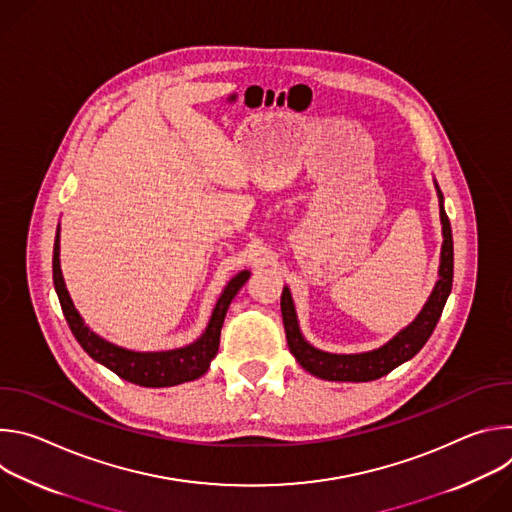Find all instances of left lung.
I'll list each match as a JSON object with an SVG mask.
<instances>
[{"mask_svg":"<svg viewBox=\"0 0 512 512\" xmlns=\"http://www.w3.org/2000/svg\"><path fill=\"white\" fill-rule=\"evenodd\" d=\"M433 184H435L437 200H440V221H442V237H444L442 253H440V269H437V281L431 289L427 302L423 304L419 314L413 318V322L401 328L383 346L367 352H354V354H336V352H328L312 346L300 330L296 306H294V300H291V291L287 285H283L281 316H283L285 338H287L289 352L296 356V360L302 364L304 371L324 381L367 383V381H375L389 375L393 369L399 367V364L411 360L429 340L448 302V296L452 291V279H454L452 227L444 208V194L435 180Z\"/></svg>","mask_w":512,"mask_h":512,"instance_id":"1","label":"left lung"}]
</instances>
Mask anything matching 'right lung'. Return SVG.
<instances>
[{"instance_id":"right-lung-1","label":"right lung","mask_w":512,"mask_h":512,"mask_svg":"<svg viewBox=\"0 0 512 512\" xmlns=\"http://www.w3.org/2000/svg\"><path fill=\"white\" fill-rule=\"evenodd\" d=\"M52 277H54V289L58 294L64 318L79 340V344L85 348V352L101 362L103 367L113 371L117 377L139 385V387H174L182 385L194 379H200L208 367L212 358L218 352V342H221V328L227 316V310L233 302V298L239 294V289L247 283L251 277V271H239L223 289L221 298L216 300V306L212 310V316L204 328V332L190 344L172 348V350H158V352H139L129 350L123 346H117L97 332H93L79 310L72 304V298L66 289L62 269H60V225L56 229L54 239V255H52Z\"/></svg>"}]
</instances>
